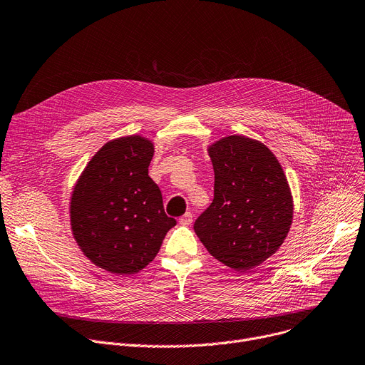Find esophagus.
<instances>
[{
	"label": "esophagus",
	"instance_id": "1",
	"mask_svg": "<svg viewBox=\"0 0 365 365\" xmlns=\"http://www.w3.org/2000/svg\"><path fill=\"white\" fill-rule=\"evenodd\" d=\"M192 222V213L191 212H187L185 215H182L180 217V223L181 225H190V223Z\"/></svg>",
	"mask_w": 365,
	"mask_h": 365
}]
</instances>
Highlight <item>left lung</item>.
<instances>
[{"mask_svg": "<svg viewBox=\"0 0 365 365\" xmlns=\"http://www.w3.org/2000/svg\"><path fill=\"white\" fill-rule=\"evenodd\" d=\"M213 202L194 222L209 253L250 270L282 245L292 222V195L282 166L257 140L230 135L209 148Z\"/></svg>", "mask_w": 365, "mask_h": 365, "instance_id": "obj_1", "label": "left lung"}]
</instances>
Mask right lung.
<instances>
[{
  "label": "right lung",
  "mask_w": 365,
  "mask_h": 365,
  "mask_svg": "<svg viewBox=\"0 0 365 365\" xmlns=\"http://www.w3.org/2000/svg\"><path fill=\"white\" fill-rule=\"evenodd\" d=\"M153 145L140 135L106 143L78 178L70 205L71 230L85 256L115 274L146 267L177 220L166 216L149 177Z\"/></svg>",
  "instance_id": "right-lung-1"
}]
</instances>
